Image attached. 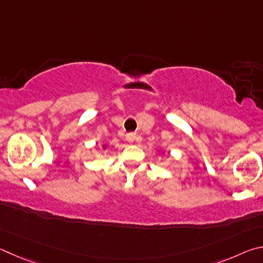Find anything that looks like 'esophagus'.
<instances>
[{
    "instance_id": "obj_1",
    "label": "esophagus",
    "mask_w": 263,
    "mask_h": 263,
    "mask_svg": "<svg viewBox=\"0 0 263 263\" xmlns=\"http://www.w3.org/2000/svg\"><path fill=\"white\" fill-rule=\"evenodd\" d=\"M127 140L129 141V142H133L135 140V137H136V135L135 134H133V133H129V134H127Z\"/></svg>"
}]
</instances>
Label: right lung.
<instances>
[{"label":"right lung","mask_w":263,"mask_h":263,"mask_svg":"<svg viewBox=\"0 0 263 263\" xmlns=\"http://www.w3.org/2000/svg\"><path fill=\"white\" fill-rule=\"evenodd\" d=\"M104 148H106V145H104Z\"/></svg>","instance_id":"obj_1"}]
</instances>
